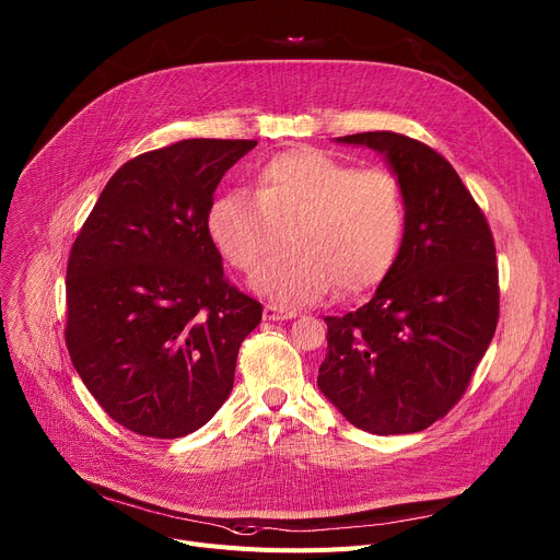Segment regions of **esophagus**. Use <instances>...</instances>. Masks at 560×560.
<instances>
[{"mask_svg":"<svg viewBox=\"0 0 560 560\" xmlns=\"http://www.w3.org/2000/svg\"><path fill=\"white\" fill-rule=\"evenodd\" d=\"M292 317H298V311L283 308V306H277V304H268L262 308V319L279 322V319H292Z\"/></svg>","mask_w":560,"mask_h":560,"instance_id":"esophagus-1","label":"esophagus"}]
</instances>
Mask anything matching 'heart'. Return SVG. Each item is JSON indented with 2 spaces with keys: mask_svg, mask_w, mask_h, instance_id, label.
<instances>
[{
  "mask_svg": "<svg viewBox=\"0 0 560 560\" xmlns=\"http://www.w3.org/2000/svg\"><path fill=\"white\" fill-rule=\"evenodd\" d=\"M406 229V199L386 167L342 163L317 150H295L258 170L254 195L233 190L211 206L209 233L220 254L281 304H313L334 288L357 295L384 279Z\"/></svg>",
  "mask_w": 560,
  "mask_h": 560,
  "instance_id": "heart-1",
  "label": "heart"
}]
</instances>
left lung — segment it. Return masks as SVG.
<instances>
[{"label": "left lung", "instance_id": "left-lung-1", "mask_svg": "<svg viewBox=\"0 0 560 560\" xmlns=\"http://www.w3.org/2000/svg\"><path fill=\"white\" fill-rule=\"evenodd\" d=\"M338 142L386 156L404 190L406 229L370 302L325 317L317 386L363 431L416 433L458 404L494 336V241L456 170L429 144L393 131Z\"/></svg>", "mask_w": 560, "mask_h": 560}]
</instances>
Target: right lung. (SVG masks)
I'll list each match as a JSON object with an SVG mask.
<instances>
[{"label": "right lung", "mask_w": 560, "mask_h": 560, "mask_svg": "<svg viewBox=\"0 0 560 560\" xmlns=\"http://www.w3.org/2000/svg\"><path fill=\"white\" fill-rule=\"evenodd\" d=\"M256 140L190 138L117 170L68 260L66 345L108 418L147 438L209 422L262 306L224 279L213 192Z\"/></svg>", "instance_id": "add662e5"}]
</instances>
